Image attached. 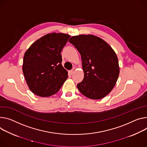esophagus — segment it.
<instances>
[{"instance_id": "obj_1", "label": "esophagus", "mask_w": 147, "mask_h": 147, "mask_svg": "<svg viewBox=\"0 0 147 147\" xmlns=\"http://www.w3.org/2000/svg\"><path fill=\"white\" fill-rule=\"evenodd\" d=\"M73 73H74V70H70V71H69V74H70V75H72V74H73Z\"/></svg>"}]
</instances>
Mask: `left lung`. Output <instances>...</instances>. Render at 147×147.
Here are the masks:
<instances>
[{"label": "left lung", "instance_id": "1", "mask_svg": "<svg viewBox=\"0 0 147 147\" xmlns=\"http://www.w3.org/2000/svg\"><path fill=\"white\" fill-rule=\"evenodd\" d=\"M69 42L80 53L84 71L83 81L77 87L86 97L98 100L112 91L119 74L118 60L112 47L92 34L72 36Z\"/></svg>", "mask_w": 147, "mask_h": 147}]
</instances>
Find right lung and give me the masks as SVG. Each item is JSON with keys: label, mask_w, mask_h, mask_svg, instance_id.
I'll return each instance as SVG.
<instances>
[{"label": "right lung", "mask_w": 147, "mask_h": 147, "mask_svg": "<svg viewBox=\"0 0 147 147\" xmlns=\"http://www.w3.org/2000/svg\"><path fill=\"white\" fill-rule=\"evenodd\" d=\"M70 36L48 33L34 42L24 53L22 70L34 94L47 97L56 94L68 78L60 53Z\"/></svg>", "instance_id": "1"}]
</instances>
